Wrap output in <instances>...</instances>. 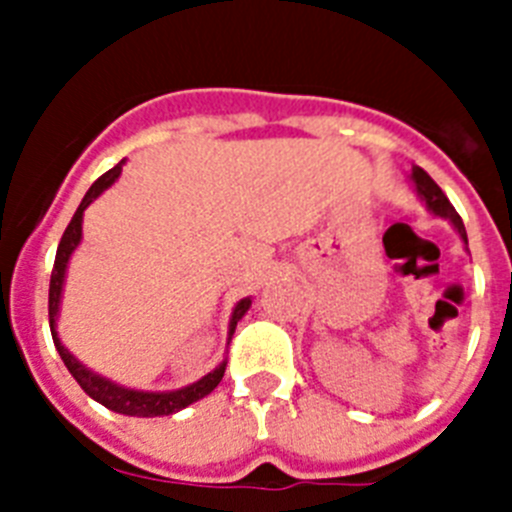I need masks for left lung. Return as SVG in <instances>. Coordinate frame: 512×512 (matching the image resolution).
I'll return each instance as SVG.
<instances>
[{"instance_id":"obj_1","label":"left lung","mask_w":512,"mask_h":512,"mask_svg":"<svg viewBox=\"0 0 512 512\" xmlns=\"http://www.w3.org/2000/svg\"><path fill=\"white\" fill-rule=\"evenodd\" d=\"M410 179H413L415 192L420 194V200L425 202V207H428L433 215L446 217V220H449V223L456 228V233L461 235V241L467 243V228H464V223H461L459 212L454 210V205L449 202V197L441 192V187H438V184L433 182L431 176L425 174L420 166H413V174H410Z\"/></svg>"}]
</instances>
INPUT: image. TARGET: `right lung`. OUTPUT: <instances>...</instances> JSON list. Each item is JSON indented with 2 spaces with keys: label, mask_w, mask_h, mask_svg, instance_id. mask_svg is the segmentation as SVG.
Segmentation results:
<instances>
[{
  "label": "right lung",
  "mask_w": 512,
  "mask_h": 512,
  "mask_svg": "<svg viewBox=\"0 0 512 512\" xmlns=\"http://www.w3.org/2000/svg\"><path fill=\"white\" fill-rule=\"evenodd\" d=\"M122 164H125V161H120L117 166H112L107 174L99 176L97 182L89 187V192L84 194V200H81V205L76 207L74 217H71L69 228L63 230V238H61V243H58V251H56V264H53V271H51V289H48V318H51L53 343H56V351L61 354L63 364H66V369L71 372V377L79 382L81 390L87 392L92 400H97L99 405H104V408H110V410H115V413H122V415H133V418L174 415V413H179V410L187 408V405H192V402L207 397L212 390H215L225 374V361L220 366H215L210 374H205L202 379H197L194 384L182 387V390H171V392L130 390V387H120V384L110 382V379L99 377V374H94L92 369H87V366L81 364V361L71 354L69 348L63 346L61 338H58V330H56L58 307H61L63 279H66V266H69L71 253H74L76 246L81 243V220H84V210H87V207L97 200L104 189L112 187V184L117 182V176H120V171H122ZM248 307H251V297H246V300H241L238 305H235L233 315H230L228 338H233L235 325H238V320L246 315Z\"/></svg>",
  "instance_id": "right-lung-1"
}]
</instances>
